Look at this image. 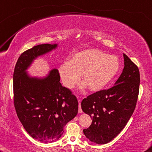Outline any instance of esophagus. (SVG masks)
<instances>
[{"label": "esophagus", "mask_w": 152, "mask_h": 152, "mask_svg": "<svg viewBox=\"0 0 152 152\" xmlns=\"http://www.w3.org/2000/svg\"><path fill=\"white\" fill-rule=\"evenodd\" d=\"M78 112L79 113H82L83 112V110H82L81 108V104H80V100H79V110H78Z\"/></svg>", "instance_id": "1"}]
</instances>
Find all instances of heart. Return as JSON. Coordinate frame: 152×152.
I'll return each mask as SVG.
<instances>
[{"mask_svg":"<svg viewBox=\"0 0 152 152\" xmlns=\"http://www.w3.org/2000/svg\"><path fill=\"white\" fill-rule=\"evenodd\" d=\"M119 60L115 55H107L97 49H88L72 55L69 62H65L59 67L62 83L72 88L79 83L80 75L91 91L101 90L118 72Z\"/></svg>","mask_w":152,"mask_h":152,"instance_id":"1","label":"heart"}]
</instances>
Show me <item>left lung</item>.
<instances>
[{
	"label": "left lung",
	"instance_id": "8db88e82",
	"mask_svg": "<svg viewBox=\"0 0 152 152\" xmlns=\"http://www.w3.org/2000/svg\"><path fill=\"white\" fill-rule=\"evenodd\" d=\"M123 56L124 67L115 86L90 94L81 102L83 111L92 118L90 127L83 132L94 143L107 144L117 137L136 107L140 70L125 54Z\"/></svg>",
	"mask_w": 152,
	"mask_h": 152
}]
</instances>
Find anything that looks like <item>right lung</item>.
<instances>
[{
    "label": "right lung",
    "instance_id": "right-lung-1",
    "mask_svg": "<svg viewBox=\"0 0 152 152\" xmlns=\"http://www.w3.org/2000/svg\"><path fill=\"white\" fill-rule=\"evenodd\" d=\"M58 45L42 44L27 50L19 57L13 72L14 106L27 132L43 143L60 138L67 122L78 112L77 97L62 87L57 69L44 78L33 77L26 72L38 56L53 50Z\"/></svg>",
    "mask_w": 152,
    "mask_h": 152
}]
</instances>
